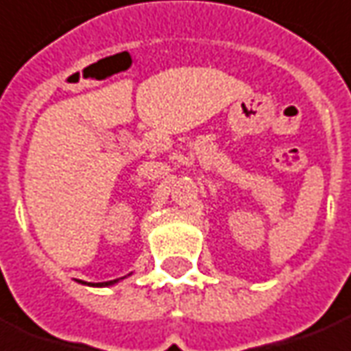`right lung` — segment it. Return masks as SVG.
Masks as SVG:
<instances>
[{
    "label": "right lung",
    "instance_id": "obj_1",
    "mask_svg": "<svg viewBox=\"0 0 351 351\" xmlns=\"http://www.w3.org/2000/svg\"><path fill=\"white\" fill-rule=\"evenodd\" d=\"M130 276V274H128ZM126 276H123V278H119V280H111V282H101V283H86V282H81L84 283V285H90V287H109V285H115V283H119L121 280H124Z\"/></svg>",
    "mask_w": 351,
    "mask_h": 351
}]
</instances>
